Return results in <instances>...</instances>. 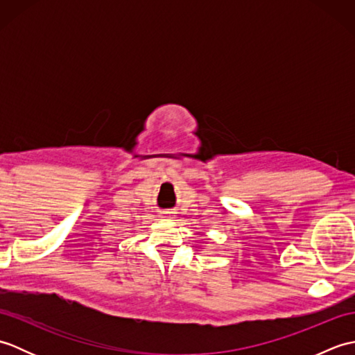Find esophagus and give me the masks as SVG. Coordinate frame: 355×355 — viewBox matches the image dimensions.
I'll use <instances>...</instances> for the list:
<instances>
[{
    "label": "esophagus",
    "mask_w": 355,
    "mask_h": 355,
    "mask_svg": "<svg viewBox=\"0 0 355 355\" xmlns=\"http://www.w3.org/2000/svg\"><path fill=\"white\" fill-rule=\"evenodd\" d=\"M160 218H171V212H160Z\"/></svg>",
    "instance_id": "34e87169"
}]
</instances>
